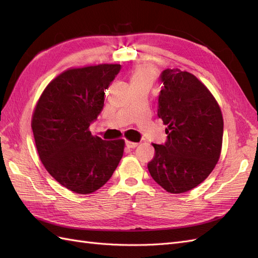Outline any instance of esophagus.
Segmentation results:
<instances>
[{
  "label": "esophagus",
  "instance_id": "obj_1",
  "mask_svg": "<svg viewBox=\"0 0 258 258\" xmlns=\"http://www.w3.org/2000/svg\"><path fill=\"white\" fill-rule=\"evenodd\" d=\"M139 144L138 143H136V142H130V141H126V146L128 147V148H135V147H137Z\"/></svg>",
  "mask_w": 258,
  "mask_h": 258
}]
</instances>
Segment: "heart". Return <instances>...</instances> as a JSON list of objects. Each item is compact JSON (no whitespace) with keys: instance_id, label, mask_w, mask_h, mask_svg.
I'll return each instance as SVG.
<instances>
[{"instance_id":"b5f03b06","label":"heart","mask_w":258,"mask_h":258,"mask_svg":"<svg viewBox=\"0 0 258 258\" xmlns=\"http://www.w3.org/2000/svg\"><path fill=\"white\" fill-rule=\"evenodd\" d=\"M130 85H145L151 87L155 81V71L154 69L147 66H138L134 69L130 74Z\"/></svg>"}]
</instances>
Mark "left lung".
Wrapping results in <instances>:
<instances>
[{
  "label": "left lung",
  "mask_w": 258,
  "mask_h": 258,
  "mask_svg": "<svg viewBox=\"0 0 258 258\" xmlns=\"http://www.w3.org/2000/svg\"><path fill=\"white\" fill-rule=\"evenodd\" d=\"M158 117L167 124L165 144H154L147 168L154 181L172 194L202 183L220 159L224 121L216 100L196 76L167 69L159 77Z\"/></svg>",
  "instance_id": "1"
}]
</instances>
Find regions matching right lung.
<instances>
[{
  "label": "right lung",
  "instance_id": "1",
  "mask_svg": "<svg viewBox=\"0 0 258 258\" xmlns=\"http://www.w3.org/2000/svg\"><path fill=\"white\" fill-rule=\"evenodd\" d=\"M120 64L70 69L43 91L32 116L36 150L44 167L62 186L91 194L113 175L123 154V140L93 137L90 123L104 105V90Z\"/></svg>",
  "mask_w": 258,
  "mask_h": 258
}]
</instances>
